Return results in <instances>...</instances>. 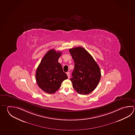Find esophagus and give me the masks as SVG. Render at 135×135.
I'll list each match as a JSON object with an SVG mask.
<instances>
[{
  "label": "esophagus",
  "mask_w": 135,
  "mask_h": 135,
  "mask_svg": "<svg viewBox=\"0 0 135 135\" xmlns=\"http://www.w3.org/2000/svg\"><path fill=\"white\" fill-rule=\"evenodd\" d=\"M67 76H68V78H69V77H70V73L69 72H67Z\"/></svg>",
  "instance_id": "1"
}]
</instances>
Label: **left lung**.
Returning a JSON list of instances; mask_svg holds the SVG:
<instances>
[{"label": "left lung", "instance_id": "obj_1", "mask_svg": "<svg viewBox=\"0 0 135 135\" xmlns=\"http://www.w3.org/2000/svg\"><path fill=\"white\" fill-rule=\"evenodd\" d=\"M74 62L70 79L74 90L80 94H88L96 88L101 78V71L90 54L81 47L69 49Z\"/></svg>", "mask_w": 135, "mask_h": 135}]
</instances>
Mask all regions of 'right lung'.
Here are the masks:
<instances>
[{"label": "right lung", "mask_w": 135, "mask_h": 135, "mask_svg": "<svg viewBox=\"0 0 135 135\" xmlns=\"http://www.w3.org/2000/svg\"><path fill=\"white\" fill-rule=\"evenodd\" d=\"M61 52L50 50L45 54L36 72L38 87L48 94H54L61 86V83L68 78L61 65L58 62Z\"/></svg>", "instance_id": "1"}]
</instances>
